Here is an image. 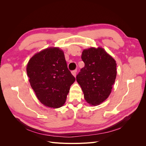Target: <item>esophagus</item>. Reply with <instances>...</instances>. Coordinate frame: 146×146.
Listing matches in <instances>:
<instances>
[{
    "mask_svg": "<svg viewBox=\"0 0 146 146\" xmlns=\"http://www.w3.org/2000/svg\"><path fill=\"white\" fill-rule=\"evenodd\" d=\"M76 72H77V70H72V71L71 72L72 74L73 75V76H74V77H76Z\"/></svg>",
    "mask_w": 146,
    "mask_h": 146,
    "instance_id": "esophagus-1",
    "label": "esophagus"
}]
</instances>
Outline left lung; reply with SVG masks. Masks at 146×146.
I'll list each match as a JSON object with an SVG mask.
<instances>
[{"label": "left lung", "instance_id": "left-lung-1", "mask_svg": "<svg viewBox=\"0 0 146 146\" xmlns=\"http://www.w3.org/2000/svg\"><path fill=\"white\" fill-rule=\"evenodd\" d=\"M85 66L76 77L88 104L97 105L107 99L116 77V63L102 47H91L82 52Z\"/></svg>", "mask_w": 146, "mask_h": 146}]
</instances>
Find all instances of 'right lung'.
Masks as SVG:
<instances>
[{"label":"right lung","instance_id":"add662e5","mask_svg":"<svg viewBox=\"0 0 146 146\" xmlns=\"http://www.w3.org/2000/svg\"><path fill=\"white\" fill-rule=\"evenodd\" d=\"M27 73L38 99L53 108L64 104L76 80L68 68L63 51L58 47L47 48L33 55L27 64Z\"/></svg>","mask_w":146,"mask_h":146}]
</instances>
